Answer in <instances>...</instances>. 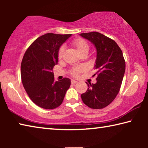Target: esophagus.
<instances>
[{"label": "esophagus", "mask_w": 148, "mask_h": 148, "mask_svg": "<svg viewBox=\"0 0 148 148\" xmlns=\"http://www.w3.org/2000/svg\"><path fill=\"white\" fill-rule=\"evenodd\" d=\"M77 81H76V80H74V79H72L71 80V83L72 84H76L77 83Z\"/></svg>", "instance_id": "34e87169"}]
</instances>
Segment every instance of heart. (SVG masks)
Here are the masks:
<instances>
[{"label": "heart", "instance_id": "obj_1", "mask_svg": "<svg viewBox=\"0 0 148 148\" xmlns=\"http://www.w3.org/2000/svg\"><path fill=\"white\" fill-rule=\"evenodd\" d=\"M72 45L76 49L77 51L81 55L82 53H84V52H87L88 53L89 51V45L87 44V42L85 40L82 38H76L72 42ZM64 52V49L63 47H61L58 51V58L59 59H61L63 57ZM84 69L82 68V67H79V68H74L72 69L71 72V74L74 77H77L79 75V73L82 71H83Z\"/></svg>", "mask_w": 148, "mask_h": 148}]
</instances>
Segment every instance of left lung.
Listing matches in <instances>:
<instances>
[{
    "instance_id": "8db88e82",
    "label": "left lung",
    "mask_w": 148,
    "mask_h": 148,
    "mask_svg": "<svg viewBox=\"0 0 148 148\" xmlns=\"http://www.w3.org/2000/svg\"><path fill=\"white\" fill-rule=\"evenodd\" d=\"M97 49L94 69L96 84H86L87 91L81 95L84 103L92 109H102L111 103L119 91L125 71L121 49L113 40L97 32L79 34ZM94 74L93 76H95Z\"/></svg>"
}]
</instances>
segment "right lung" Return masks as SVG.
Listing matches in <instances>:
<instances>
[{"label":"right lung","mask_w":148,"mask_h":148,"mask_svg":"<svg viewBox=\"0 0 148 148\" xmlns=\"http://www.w3.org/2000/svg\"><path fill=\"white\" fill-rule=\"evenodd\" d=\"M71 34L47 33L38 37L27 49L21 64L22 83L29 98L47 110L59 106L71 86L64 77L55 81L52 72L58 62L60 47Z\"/></svg>","instance_id":"right-lung-1"}]
</instances>
